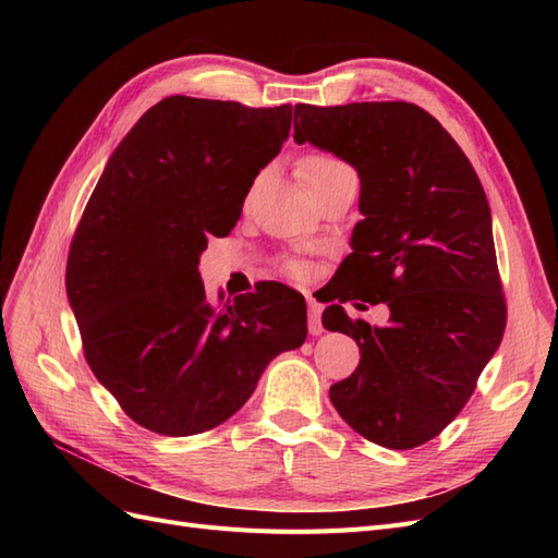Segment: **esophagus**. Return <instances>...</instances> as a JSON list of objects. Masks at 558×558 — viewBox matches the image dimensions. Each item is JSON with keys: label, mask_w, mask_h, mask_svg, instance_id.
I'll use <instances>...</instances> for the list:
<instances>
[{"label": "esophagus", "mask_w": 558, "mask_h": 558, "mask_svg": "<svg viewBox=\"0 0 558 558\" xmlns=\"http://www.w3.org/2000/svg\"><path fill=\"white\" fill-rule=\"evenodd\" d=\"M307 307H310V332L320 335L324 332V326H320V305L312 295H307Z\"/></svg>", "instance_id": "1"}]
</instances>
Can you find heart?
Wrapping results in <instances>:
<instances>
[{"mask_svg": "<svg viewBox=\"0 0 558 558\" xmlns=\"http://www.w3.org/2000/svg\"><path fill=\"white\" fill-rule=\"evenodd\" d=\"M337 167H342V162H337L335 158H328V156H316L314 154V156H305L300 160L298 174H300L302 181H305L307 189H312L314 183H318L326 174L337 170ZM295 269H300V267H295Z\"/></svg>", "mask_w": 558, "mask_h": 558, "instance_id": "1", "label": "heart"}]
</instances>
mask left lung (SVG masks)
<instances>
[{
  "instance_id": "1",
  "label": "left lung",
  "mask_w": 558,
  "mask_h": 558,
  "mask_svg": "<svg viewBox=\"0 0 558 558\" xmlns=\"http://www.w3.org/2000/svg\"><path fill=\"white\" fill-rule=\"evenodd\" d=\"M295 116L298 144L328 150L361 179L363 218L332 277L335 298L391 312L377 328L326 307L324 326L361 349L330 400L365 440L418 447L463 410L502 340L508 310L484 189L461 146L416 105H295Z\"/></svg>"
}]
</instances>
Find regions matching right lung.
<instances>
[{"label": "right lung", "mask_w": 558, "mask_h": 558, "mask_svg": "<svg viewBox=\"0 0 558 558\" xmlns=\"http://www.w3.org/2000/svg\"><path fill=\"white\" fill-rule=\"evenodd\" d=\"M293 107L172 95L116 146L81 216L66 298L97 381L140 426L185 437L223 424L269 361L307 340L305 298L283 283L223 302L197 265L226 238Z\"/></svg>", "instance_id": "obj_1"}]
</instances>
